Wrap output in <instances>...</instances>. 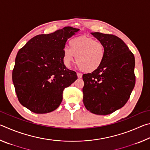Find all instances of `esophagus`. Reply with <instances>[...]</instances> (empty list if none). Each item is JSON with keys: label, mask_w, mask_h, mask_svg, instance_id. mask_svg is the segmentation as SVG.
Returning <instances> with one entry per match:
<instances>
[{"label": "esophagus", "mask_w": 150, "mask_h": 150, "mask_svg": "<svg viewBox=\"0 0 150 150\" xmlns=\"http://www.w3.org/2000/svg\"><path fill=\"white\" fill-rule=\"evenodd\" d=\"M77 77L79 79H81V78H82V77H83L82 74H81V73H77Z\"/></svg>", "instance_id": "esophagus-1"}]
</instances>
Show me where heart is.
Returning <instances> with one entry per match:
<instances>
[{
  "instance_id": "b5f03b06",
  "label": "heart",
  "mask_w": 150,
  "mask_h": 150,
  "mask_svg": "<svg viewBox=\"0 0 150 150\" xmlns=\"http://www.w3.org/2000/svg\"><path fill=\"white\" fill-rule=\"evenodd\" d=\"M69 47L63 48L62 53L63 62L67 67L75 55L78 67L83 71L91 73L97 69L105 59V45L91 38L81 36L72 39L69 42Z\"/></svg>"
}]
</instances>
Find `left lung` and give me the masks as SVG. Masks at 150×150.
<instances>
[{"mask_svg":"<svg viewBox=\"0 0 150 150\" xmlns=\"http://www.w3.org/2000/svg\"><path fill=\"white\" fill-rule=\"evenodd\" d=\"M91 34L105 45L106 54L97 69L83 75V100L91 112L107 115L121 108L130 98L136 82L135 58L125 43L116 35Z\"/></svg>","mask_w":150,"mask_h":150,"instance_id":"1","label":"left lung"}]
</instances>
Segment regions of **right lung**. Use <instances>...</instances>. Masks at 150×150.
<instances>
[{
	"mask_svg": "<svg viewBox=\"0 0 150 150\" xmlns=\"http://www.w3.org/2000/svg\"><path fill=\"white\" fill-rule=\"evenodd\" d=\"M79 29L67 26L49 34L35 35L20 49L12 71V81L19 102L36 114L55 110L63 91L77 79L67 69L62 53L67 39Z\"/></svg>",
	"mask_w": 150,
	"mask_h": 150,
	"instance_id": "add662e5",
	"label": "right lung"
}]
</instances>
